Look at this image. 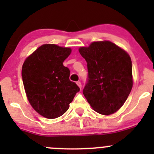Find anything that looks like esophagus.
<instances>
[{
    "mask_svg": "<svg viewBox=\"0 0 154 154\" xmlns=\"http://www.w3.org/2000/svg\"><path fill=\"white\" fill-rule=\"evenodd\" d=\"M77 86H78L79 87H80V88H82V84H81V83H80V81H77Z\"/></svg>",
    "mask_w": 154,
    "mask_h": 154,
    "instance_id": "1",
    "label": "esophagus"
}]
</instances>
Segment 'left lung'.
<instances>
[{
  "instance_id": "left-lung-1",
  "label": "left lung",
  "mask_w": 154,
  "mask_h": 154,
  "mask_svg": "<svg viewBox=\"0 0 154 154\" xmlns=\"http://www.w3.org/2000/svg\"><path fill=\"white\" fill-rule=\"evenodd\" d=\"M88 68L83 93L93 109L113 114L125 103L133 87L132 61L129 54L109 41L94 42L79 48Z\"/></svg>"
}]
</instances>
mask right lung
<instances>
[{"label": "right lung", "instance_id": "obj_1", "mask_svg": "<svg viewBox=\"0 0 154 154\" xmlns=\"http://www.w3.org/2000/svg\"><path fill=\"white\" fill-rule=\"evenodd\" d=\"M71 49L46 44L37 48L24 61L21 76L32 108L43 117L63 116L80 88L69 80L70 71L63 62Z\"/></svg>", "mask_w": 154, "mask_h": 154}]
</instances>
